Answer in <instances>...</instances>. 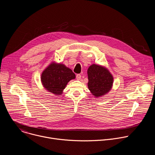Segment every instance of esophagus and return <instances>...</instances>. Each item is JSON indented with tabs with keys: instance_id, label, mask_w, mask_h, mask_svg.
<instances>
[{
	"instance_id": "esophagus-1",
	"label": "esophagus",
	"mask_w": 155,
	"mask_h": 155,
	"mask_svg": "<svg viewBox=\"0 0 155 155\" xmlns=\"http://www.w3.org/2000/svg\"><path fill=\"white\" fill-rule=\"evenodd\" d=\"M81 76L80 74H77V75H76V78H77V80H80V79H81Z\"/></svg>"
}]
</instances>
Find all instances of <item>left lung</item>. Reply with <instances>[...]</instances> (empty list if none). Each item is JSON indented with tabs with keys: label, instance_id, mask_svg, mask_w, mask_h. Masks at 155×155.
Segmentation results:
<instances>
[{
	"label": "left lung",
	"instance_id": "8db88e82",
	"mask_svg": "<svg viewBox=\"0 0 155 155\" xmlns=\"http://www.w3.org/2000/svg\"><path fill=\"white\" fill-rule=\"evenodd\" d=\"M87 86L95 97L105 94L111 89L113 77L109 71L101 65L93 64L87 69Z\"/></svg>",
	"mask_w": 155,
	"mask_h": 155
}]
</instances>
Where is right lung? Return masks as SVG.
Returning a JSON list of instances; mask_svg holds the SVG:
<instances>
[{"instance_id":"right-lung-1","label":"right lung","mask_w":155,"mask_h":155,"mask_svg":"<svg viewBox=\"0 0 155 155\" xmlns=\"http://www.w3.org/2000/svg\"><path fill=\"white\" fill-rule=\"evenodd\" d=\"M75 78V75L72 71L64 64L52 63L43 72L41 80L48 91L60 95L68 83Z\"/></svg>"}]
</instances>
